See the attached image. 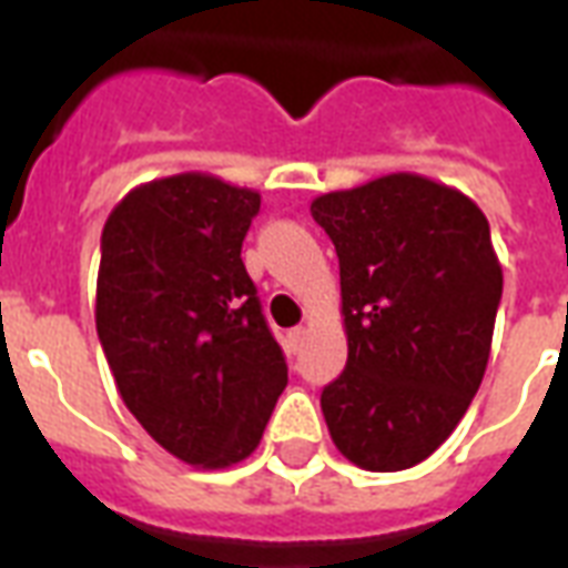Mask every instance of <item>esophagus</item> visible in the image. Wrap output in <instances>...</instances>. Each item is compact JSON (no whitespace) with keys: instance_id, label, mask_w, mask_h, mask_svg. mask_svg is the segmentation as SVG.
I'll list each match as a JSON object with an SVG mask.
<instances>
[{"instance_id":"obj_1","label":"esophagus","mask_w":568,"mask_h":568,"mask_svg":"<svg viewBox=\"0 0 568 568\" xmlns=\"http://www.w3.org/2000/svg\"><path fill=\"white\" fill-rule=\"evenodd\" d=\"M303 342H306V327H294V331L288 333V345H292V352H294V354L301 352Z\"/></svg>"}]
</instances>
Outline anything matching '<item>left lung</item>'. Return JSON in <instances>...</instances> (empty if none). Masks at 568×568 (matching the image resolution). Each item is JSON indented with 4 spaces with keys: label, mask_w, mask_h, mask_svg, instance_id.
I'll use <instances>...</instances> for the list:
<instances>
[{
    "label": "left lung",
    "mask_w": 568,
    "mask_h": 568,
    "mask_svg": "<svg viewBox=\"0 0 568 568\" xmlns=\"http://www.w3.org/2000/svg\"><path fill=\"white\" fill-rule=\"evenodd\" d=\"M339 255L348 363L322 393L342 456L405 470L453 435L483 384L504 271L486 214L414 172L313 199Z\"/></svg>",
    "instance_id": "obj_1"
}]
</instances>
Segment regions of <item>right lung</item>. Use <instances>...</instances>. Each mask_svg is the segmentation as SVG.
<instances>
[{
  "instance_id": "1",
  "label": "right lung",
  "mask_w": 568,
  "mask_h": 568,
  "mask_svg": "<svg viewBox=\"0 0 568 568\" xmlns=\"http://www.w3.org/2000/svg\"><path fill=\"white\" fill-rule=\"evenodd\" d=\"M262 196L207 172L133 187L106 216L94 322L133 417L187 465L244 462L288 384L241 262Z\"/></svg>"
}]
</instances>
